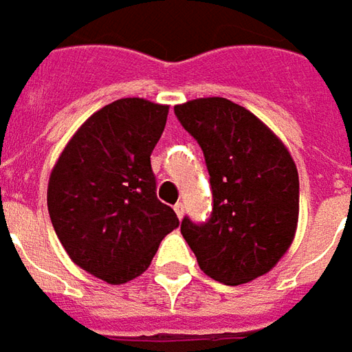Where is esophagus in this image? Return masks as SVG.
Returning <instances> with one entry per match:
<instances>
[{"mask_svg": "<svg viewBox=\"0 0 352 352\" xmlns=\"http://www.w3.org/2000/svg\"><path fill=\"white\" fill-rule=\"evenodd\" d=\"M174 211H176V214H178V219H182V217H184V211H186V207H184V204H176L174 205Z\"/></svg>", "mask_w": 352, "mask_h": 352, "instance_id": "obj_1", "label": "esophagus"}]
</instances>
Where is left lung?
<instances>
[{
  "instance_id": "1",
  "label": "left lung",
  "mask_w": 352,
  "mask_h": 352,
  "mask_svg": "<svg viewBox=\"0 0 352 352\" xmlns=\"http://www.w3.org/2000/svg\"><path fill=\"white\" fill-rule=\"evenodd\" d=\"M204 151L213 213L204 225L182 221L205 275L242 285L271 271L298 225V170L289 148L258 116L221 96L174 106Z\"/></svg>"
}]
</instances>
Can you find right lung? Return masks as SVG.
<instances>
[{
    "mask_svg": "<svg viewBox=\"0 0 352 352\" xmlns=\"http://www.w3.org/2000/svg\"><path fill=\"white\" fill-rule=\"evenodd\" d=\"M168 106L120 98L94 112L56 160L48 213L75 265L110 285L147 271L180 221L157 199L151 153Z\"/></svg>",
    "mask_w": 352,
    "mask_h": 352,
    "instance_id": "right-lung-1",
    "label": "right lung"
}]
</instances>
